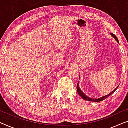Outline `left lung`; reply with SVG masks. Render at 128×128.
<instances>
[{"instance_id": "left-lung-1", "label": "left lung", "mask_w": 128, "mask_h": 128, "mask_svg": "<svg viewBox=\"0 0 128 128\" xmlns=\"http://www.w3.org/2000/svg\"><path fill=\"white\" fill-rule=\"evenodd\" d=\"M111 35L112 36H113L114 38H115V40H116V41L117 42H119V41H118V38H117L116 36H115V35H114V34H112V33H111ZM118 86L115 89V90H114L112 91V92H110V93L109 94H108V95H106V96H103V97H100V98H98V99L92 98H90V97H87V96L86 95H85L84 93H83V92H82V90H80V88H79V86H78V84H77V87H76V88H77V91H78V94H79L80 97H81L83 99H84V100H87V101H94V102H98V101H101L104 100L105 99H106V98H108V97H109V96H111L112 94L114 93V92H115V91L116 90L117 88H118Z\"/></svg>"}]
</instances>
